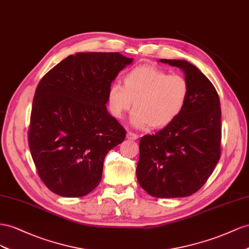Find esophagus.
<instances>
[{"instance_id": "esophagus-1", "label": "esophagus", "mask_w": 249, "mask_h": 249, "mask_svg": "<svg viewBox=\"0 0 249 249\" xmlns=\"http://www.w3.org/2000/svg\"><path fill=\"white\" fill-rule=\"evenodd\" d=\"M127 139H128V140H133V141H136V140H138V139H139V136H138V134H136V133L131 132V131H128V132H127Z\"/></svg>"}]
</instances>
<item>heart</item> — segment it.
Returning a JSON list of instances; mask_svg holds the SVG:
<instances>
[{"label":"heart","mask_w":249,"mask_h":249,"mask_svg":"<svg viewBox=\"0 0 249 249\" xmlns=\"http://www.w3.org/2000/svg\"><path fill=\"white\" fill-rule=\"evenodd\" d=\"M190 93L188 80L181 75H169L153 66H139L124 76V84L113 81L108 88L107 104L111 115L121 119L129 110L130 124L142 129L151 125L161 128L179 116Z\"/></svg>","instance_id":"1"}]
</instances>
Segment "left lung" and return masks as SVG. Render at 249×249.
<instances>
[{
  "label": "left lung",
  "mask_w": 249,
  "mask_h": 249,
  "mask_svg": "<svg viewBox=\"0 0 249 249\" xmlns=\"http://www.w3.org/2000/svg\"><path fill=\"white\" fill-rule=\"evenodd\" d=\"M159 61L182 71L190 93L173 122L140 140L137 178L153 197H187L203 186L220 159V100L214 85L192 63L182 59Z\"/></svg>",
  "instance_id": "left-lung-1"
}]
</instances>
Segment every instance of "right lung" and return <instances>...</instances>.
<instances>
[{
    "instance_id": "add662e5",
    "label": "right lung",
    "mask_w": 249,
    "mask_h": 249,
    "mask_svg": "<svg viewBox=\"0 0 249 249\" xmlns=\"http://www.w3.org/2000/svg\"><path fill=\"white\" fill-rule=\"evenodd\" d=\"M132 61L117 52L76 53L39 81L28 142L40 179L53 193L81 197L101 181L106 154L126 137L106 107L108 88Z\"/></svg>"
}]
</instances>
